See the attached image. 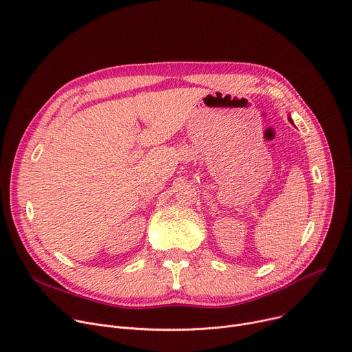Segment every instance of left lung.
Instances as JSON below:
<instances>
[{
	"mask_svg": "<svg viewBox=\"0 0 352 352\" xmlns=\"http://www.w3.org/2000/svg\"><path fill=\"white\" fill-rule=\"evenodd\" d=\"M289 120H291V118H289Z\"/></svg>",
	"mask_w": 352,
	"mask_h": 352,
	"instance_id": "obj_1",
	"label": "left lung"
}]
</instances>
